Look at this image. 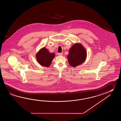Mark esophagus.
Returning a JSON list of instances; mask_svg holds the SVG:
<instances>
[{
    "label": "esophagus",
    "instance_id": "34e87169",
    "mask_svg": "<svg viewBox=\"0 0 121 121\" xmlns=\"http://www.w3.org/2000/svg\"><path fill=\"white\" fill-rule=\"evenodd\" d=\"M58 55H59V56H62V55H63V53H58Z\"/></svg>",
    "mask_w": 121,
    "mask_h": 121
}]
</instances>
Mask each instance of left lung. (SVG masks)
Masks as SVG:
<instances>
[{
    "mask_svg": "<svg viewBox=\"0 0 121 121\" xmlns=\"http://www.w3.org/2000/svg\"><path fill=\"white\" fill-rule=\"evenodd\" d=\"M86 57V50L80 44H76L69 49L67 59L70 66L76 67L84 62Z\"/></svg>",
    "mask_w": 121,
    "mask_h": 121,
    "instance_id": "8db88e82",
    "label": "left lung"
}]
</instances>
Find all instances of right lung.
Wrapping results in <instances>:
<instances>
[{
	"label": "right lung",
	"instance_id": "right-lung-1",
	"mask_svg": "<svg viewBox=\"0 0 121 121\" xmlns=\"http://www.w3.org/2000/svg\"><path fill=\"white\" fill-rule=\"evenodd\" d=\"M55 54L50 53L45 48H43L36 54L37 61L42 66L48 67L51 65Z\"/></svg>",
	"mask_w": 121,
	"mask_h": 121
}]
</instances>
